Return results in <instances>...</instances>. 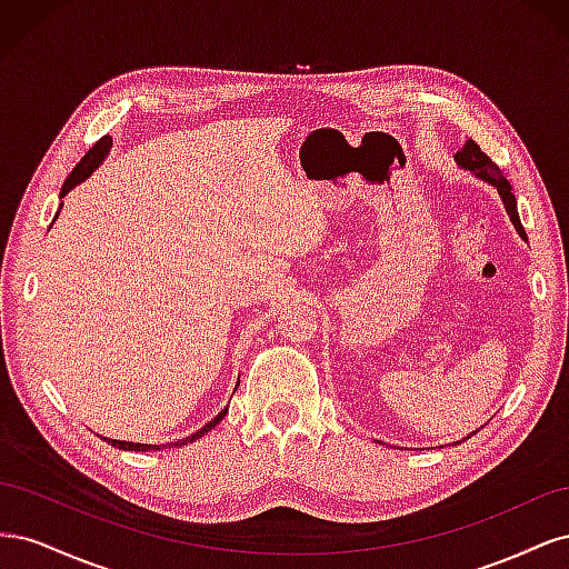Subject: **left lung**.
<instances>
[{
	"mask_svg": "<svg viewBox=\"0 0 569 569\" xmlns=\"http://www.w3.org/2000/svg\"><path fill=\"white\" fill-rule=\"evenodd\" d=\"M453 159H456V163H458L462 170H470V173H472L475 178L485 180V182H489L491 187H496V192H498V197H501V201H503V206H506V211H508V216H510V220H512V228L518 230V234L527 242V232H525L522 222H520V216H518V201H515L512 187H510V182L503 178L501 168H498V166L487 157V153L477 147V142H472V140L465 142L462 149L456 153ZM472 435H475V432H472ZM472 435H468L465 439H470ZM465 439H460V441H465ZM460 441H456V443H460Z\"/></svg>",
	"mask_w": 569,
	"mask_h": 569,
	"instance_id": "1",
	"label": "left lung"
}]
</instances>
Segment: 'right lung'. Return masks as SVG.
Instances as JSON below:
<instances>
[{"label":"right lung","mask_w":569,"mask_h":569,"mask_svg":"<svg viewBox=\"0 0 569 569\" xmlns=\"http://www.w3.org/2000/svg\"><path fill=\"white\" fill-rule=\"evenodd\" d=\"M111 137L107 134V137H101V140L84 153V157L80 159V163L71 170V176L66 178V182H63V187H61V194H59V199H63L68 192H71L73 187H78L80 182H84L88 180L94 170L104 163V159L109 157V151H111ZM63 206V203H61ZM61 206H59V211H61ZM59 211H57V216H59ZM57 216H54V220H57ZM51 226H54V222H51ZM49 226V228H51ZM239 385V382H237ZM228 416V408H222L218 416L213 418V420H209L206 422L201 429H197L194 435H189V437H184V439H178V441H170V443H140V441H120V439H109V437H101L104 439L107 443H111V446H116V449H123V451H161V449H176V446H187V443H192V441H197V439H201L203 435H209L211 429Z\"/></svg>","instance_id":"right-lung-1"}]
</instances>
